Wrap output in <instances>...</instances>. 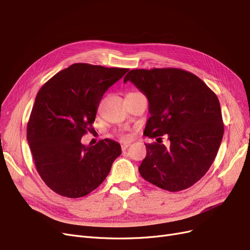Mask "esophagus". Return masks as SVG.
Returning <instances> with one entry per match:
<instances>
[{"instance_id": "obj_1", "label": "esophagus", "mask_w": 250, "mask_h": 250, "mask_svg": "<svg viewBox=\"0 0 250 250\" xmlns=\"http://www.w3.org/2000/svg\"><path fill=\"white\" fill-rule=\"evenodd\" d=\"M129 145H131V142H124V143H122V149L125 150V149H127V147Z\"/></svg>"}]
</instances>
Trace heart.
I'll list each match as a JSON object with an SVG mask.
<instances>
[{"instance_id":"obj_1","label":"heart","mask_w":250,"mask_h":250,"mask_svg":"<svg viewBox=\"0 0 250 250\" xmlns=\"http://www.w3.org/2000/svg\"><path fill=\"white\" fill-rule=\"evenodd\" d=\"M128 139H129L128 136H125V137H124V140H128Z\"/></svg>"}]
</instances>
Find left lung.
<instances>
[{"label": "left lung", "instance_id": "8db88e82", "mask_svg": "<svg viewBox=\"0 0 250 250\" xmlns=\"http://www.w3.org/2000/svg\"><path fill=\"white\" fill-rule=\"evenodd\" d=\"M127 81L149 101L144 135L157 138V143L145 144L140 175L169 192L190 188L209 169L222 142L218 97L196 75L180 68L133 69L125 77ZM164 134L169 147L158 142Z\"/></svg>", "mask_w": 250, "mask_h": 250}]
</instances>
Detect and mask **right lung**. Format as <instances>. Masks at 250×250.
<instances>
[{"label":"right lung","mask_w":250,"mask_h":250,"mask_svg":"<svg viewBox=\"0 0 250 250\" xmlns=\"http://www.w3.org/2000/svg\"><path fill=\"white\" fill-rule=\"evenodd\" d=\"M127 71L75 63L40 89L26 137L39 175L61 196L80 198L91 193L122 154L121 145L113 140L84 146L81 139L92 129L104 93Z\"/></svg>","instance_id":"1"}]
</instances>
